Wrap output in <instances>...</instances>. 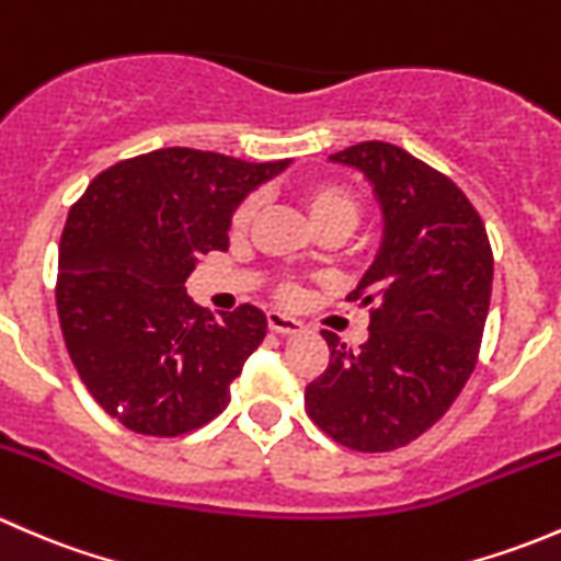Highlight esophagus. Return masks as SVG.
I'll return each instance as SVG.
<instances>
[{"mask_svg": "<svg viewBox=\"0 0 561 561\" xmlns=\"http://www.w3.org/2000/svg\"><path fill=\"white\" fill-rule=\"evenodd\" d=\"M265 320H268V328L274 333H298L304 328L301 320H296V317L290 314H282V312H268L265 314Z\"/></svg>", "mask_w": 561, "mask_h": 561, "instance_id": "1", "label": "esophagus"}]
</instances>
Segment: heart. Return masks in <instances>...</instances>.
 Listing matches in <instances>:
<instances>
[{"label": "heart", "mask_w": 561, "mask_h": 561, "mask_svg": "<svg viewBox=\"0 0 561 561\" xmlns=\"http://www.w3.org/2000/svg\"><path fill=\"white\" fill-rule=\"evenodd\" d=\"M257 195H249L236 206L233 230H247L249 222L257 214ZM304 208L309 211V219L314 222V228H322V225H344L347 230H353L358 225L360 217V201L350 186L336 184V181H314L304 190ZM282 298H293V287L285 285L279 290Z\"/></svg>", "instance_id": "1"}]
</instances>
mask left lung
Masks as SVG:
<instances>
[{
  "label": "left lung",
  "instance_id": "obj_1",
  "mask_svg": "<svg viewBox=\"0 0 561 561\" xmlns=\"http://www.w3.org/2000/svg\"><path fill=\"white\" fill-rule=\"evenodd\" d=\"M328 160L369 179L386 228L375 263L347 296L369 307V339L350 350L322 331L331 360L304 401L339 445L386 454L428 432L467 386L494 254L467 195L410 151L366 140Z\"/></svg>",
  "mask_w": 561,
  "mask_h": 561
}]
</instances>
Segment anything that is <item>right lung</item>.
Masks as SVG:
<instances>
[{
	"mask_svg": "<svg viewBox=\"0 0 561 561\" xmlns=\"http://www.w3.org/2000/svg\"><path fill=\"white\" fill-rule=\"evenodd\" d=\"M285 168L173 146L111 165L70 208L61 333L83 386L129 432L179 437L228 407L265 314L241 304L214 317L184 285L201 254L228 249L236 206Z\"/></svg>",
	"mask_w": 561,
	"mask_h": 561,
	"instance_id": "add662e5",
	"label": "right lung"
}]
</instances>
